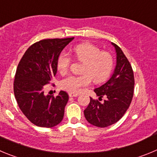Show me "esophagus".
Returning <instances> with one entry per match:
<instances>
[{
	"mask_svg": "<svg viewBox=\"0 0 157 157\" xmlns=\"http://www.w3.org/2000/svg\"><path fill=\"white\" fill-rule=\"evenodd\" d=\"M69 96L70 97H77L78 96V94L77 93H69Z\"/></svg>",
	"mask_w": 157,
	"mask_h": 157,
	"instance_id": "obj_1",
	"label": "esophagus"
}]
</instances>
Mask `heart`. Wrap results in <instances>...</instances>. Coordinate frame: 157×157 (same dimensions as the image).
I'll return each instance as SVG.
<instances>
[{
    "mask_svg": "<svg viewBox=\"0 0 157 157\" xmlns=\"http://www.w3.org/2000/svg\"><path fill=\"white\" fill-rule=\"evenodd\" d=\"M73 56L83 63L80 70L81 75H70L59 81L60 88L71 93H77L83 87L88 86L94 80L102 83L109 77L113 70L114 59L110 52L101 51L96 45L84 43L77 45L73 49ZM72 63L70 55L62 52L56 61L57 70L61 74L68 72Z\"/></svg>",
    "mask_w": 157,
    "mask_h": 157,
    "instance_id": "1",
    "label": "heart"
}]
</instances>
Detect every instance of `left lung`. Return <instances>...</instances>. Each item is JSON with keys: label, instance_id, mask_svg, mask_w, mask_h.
Returning a JSON list of instances; mask_svg holds the SVG:
<instances>
[{"label": "left lung", "instance_id": "left-lung-1", "mask_svg": "<svg viewBox=\"0 0 157 157\" xmlns=\"http://www.w3.org/2000/svg\"><path fill=\"white\" fill-rule=\"evenodd\" d=\"M117 52V66L108 81L95 88L98 100L105 97L103 103L90 98V102L84 109L86 120L94 126L106 128L122 118L129 108L134 94L135 77L131 63L119 46L112 43Z\"/></svg>", "mask_w": 157, "mask_h": 157}]
</instances>
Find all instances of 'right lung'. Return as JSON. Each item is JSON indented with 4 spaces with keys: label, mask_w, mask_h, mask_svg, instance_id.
<instances>
[{
    "label": "right lung",
    "mask_w": 157,
    "mask_h": 157,
    "mask_svg": "<svg viewBox=\"0 0 157 157\" xmlns=\"http://www.w3.org/2000/svg\"><path fill=\"white\" fill-rule=\"evenodd\" d=\"M73 38L36 42L18 65L14 80L15 99L22 113L36 126L52 128L63 121L68 94L61 91L57 96L46 95L44 88L57 73L58 56Z\"/></svg>",
    "instance_id": "right-lung-1"
}]
</instances>
